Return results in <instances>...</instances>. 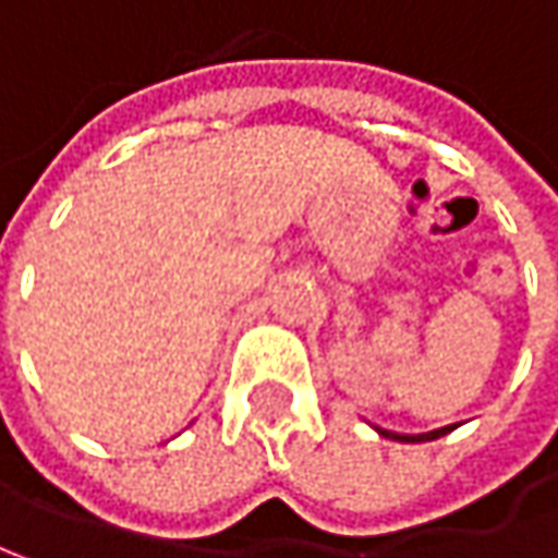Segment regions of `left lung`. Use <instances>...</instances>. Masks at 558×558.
<instances>
[{
    "label": "left lung",
    "instance_id": "obj_1",
    "mask_svg": "<svg viewBox=\"0 0 558 558\" xmlns=\"http://www.w3.org/2000/svg\"><path fill=\"white\" fill-rule=\"evenodd\" d=\"M378 429V426H376ZM454 426H442V429H433V433H420V436H401V433H388V429H378L385 439H395V442H433V439H439L445 433H451Z\"/></svg>",
    "mask_w": 558,
    "mask_h": 558
}]
</instances>
